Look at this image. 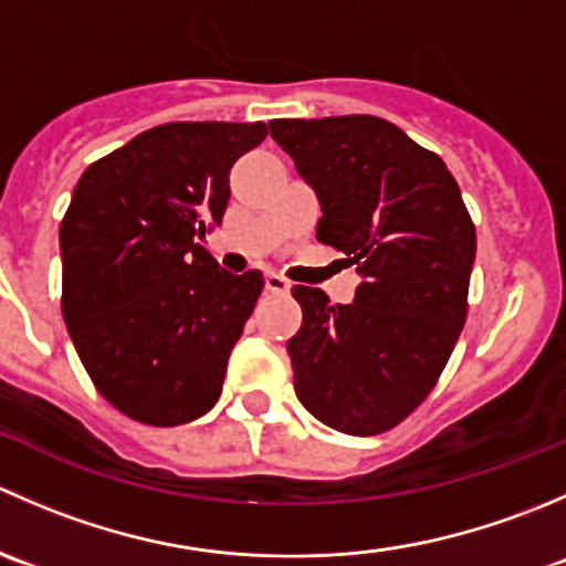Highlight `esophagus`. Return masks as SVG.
<instances>
[{
	"label": "esophagus",
	"instance_id": "34e87169",
	"mask_svg": "<svg viewBox=\"0 0 566 566\" xmlns=\"http://www.w3.org/2000/svg\"><path fill=\"white\" fill-rule=\"evenodd\" d=\"M265 290H268V293H287L290 282L284 276H279V273H268V276H265Z\"/></svg>",
	"mask_w": 566,
	"mask_h": 566
}]
</instances>
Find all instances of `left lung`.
<instances>
[{
	"label": "left lung",
	"instance_id": "1",
	"mask_svg": "<svg viewBox=\"0 0 566 566\" xmlns=\"http://www.w3.org/2000/svg\"><path fill=\"white\" fill-rule=\"evenodd\" d=\"M271 136L315 188L317 241L361 276L353 304L293 287L295 394L323 424L378 436L424 402L458 345L476 230L441 156L389 119H273Z\"/></svg>",
	"mask_w": 566,
	"mask_h": 566
}]
</instances>
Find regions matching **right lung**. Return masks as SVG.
<instances>
[{
  "label": "right lung",
  "instance_id": "1",
  "mask_svg": "<svg viewBox=\"0 0 566 566\" xmlns=\"http://www.w3.org/2000/svg\"><path fill=\"white\" fill-rule=\"evenodd\" d=\"M265 123H167L84 169L60 227L62 317L95 389L119 413L177 427L221 397L262 273L221 271L230 169Z\"/></svg>",
  "mask_w": 566,
  "mask_h": 566
}]
</instances>
